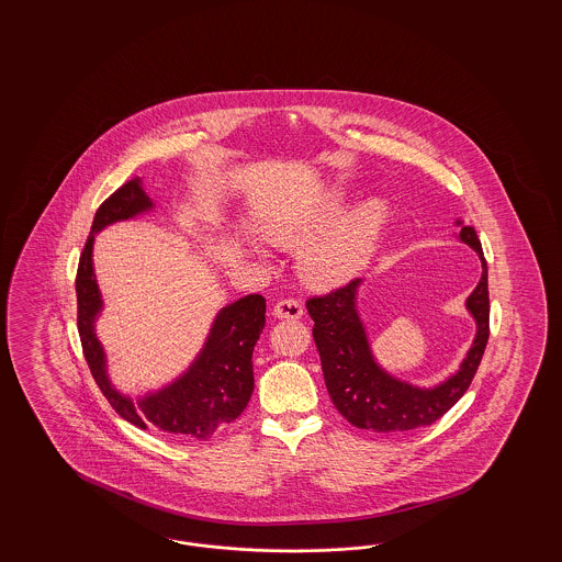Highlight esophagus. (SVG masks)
I'll list each match as a JSON object with an SVG mask.
<instances>
[{"label":"esophagus","mask_w":562,"mask_h":562,"mask_svg":"<svg viewBox=\"0 0 562 562\" xmlns=\"http://www.w3.org/2000/svg\"><path fill=\"white\" fill-rule=\"evenodd\" d=\"M273 316L280 321H299L303 316V305L296 299H282L273 305Z\"/></svg>","instance_id":"1"}]
</instances>
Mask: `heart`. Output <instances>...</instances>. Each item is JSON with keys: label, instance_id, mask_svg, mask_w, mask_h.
Instances as JSON below:
<instances>
[{"label": "heart", "instance_id": "heart-1", "mask_svg": "<svg viewBox=\"0 0 562 562\" xmlns=\"http://www.w3.org/2000/svg\"><path fill=\"white\" fill-rule=\"evenodd\" d=\"M341 195L333 193L321 213L282 225L271 232L280 241H305L339 213ZM390 211L381 200H369L341 216L322 236L307 241L299 252V269L307 282L316 286H339L349 282L371 259L374 244L379 240Z\"/></svg>", "mask_w": 562, "mask_h": 562}]
</instances>
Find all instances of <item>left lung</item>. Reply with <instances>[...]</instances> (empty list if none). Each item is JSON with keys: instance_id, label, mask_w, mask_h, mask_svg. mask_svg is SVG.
<instances>
[{"instance_id": "left-lung-1", "label": "left lung", "mask_w": 562, "mask_h": 562, "mask_svg": "<svg viewBox=\"0 0 562 562\" xmlns=\"http://www.w3.org/2000/svg\"><path fill=\"white\" fill-rule=\"evenodd\" d=\"M457 225H461L459 240L474 248L481 257V282L465 301L468 312L476 321V337L459 371L436 387H415L385 373L374 362L364 324L356 310L362 280L356 278L337 291L307 301L326 390L335 408L351 426L373 431H406L431 426L468 392L479 371L488 341L486 261L476 229L461 221H457Z\"/></svg>"}]
</instances>
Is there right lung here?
<instances>
[{"label":"right lung","mask_w":562,"mask_h":562,"mask_svg":"<svg viewBox=\"0 0 562 562\" xmlns=\"http://www.w3.org/2000/svg\"><path fill=\"white\" fill-rule=\"evenodd\" d=\"M151 209L154 202L145 193L143 181L133 179L113 191L94 214L76 276L81 349L97 385L120 417L138 428H158L175 438L206 440L216 429L236 422L250 401L255 387L252 349L266 326V299L248 294L223 307L193 364L160 392L136 402L120 394L109 381L105 351L94 333L103 299L92 268V241L94 234L111 223Z\"/></svg>","instance_id":"add662e5"}]
</instances>
